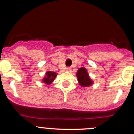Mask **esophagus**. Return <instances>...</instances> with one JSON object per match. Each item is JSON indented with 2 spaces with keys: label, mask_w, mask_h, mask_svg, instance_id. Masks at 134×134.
<instances>
[{
  "label": "esophagus",
  "mask_w": 134,
  "mask_h": 134,
  "mask_svg": "<svg viewBox=\"0 0 134 134\" xmlns=\"http://www.w3.org/2000/svg\"><path fill=\"white\" fill-rule=\"evenodd\" d=\"M66 70L68 72H70L72 70V69L70 68V67H67V69H66Z\"/></svg>",
  "instance_id": "34e87169"
}]
</instances>
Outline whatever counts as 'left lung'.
I'll return each mask as SVG.
<instances>
[{
    "label": "left lung",
    "instance_id": "8db88e82",
    "mask_svg": "<svg viewBox=\"0 0 134 134\" xmlns=\"http://www.w3.org/2000/svg\"><path fill=\"white\" fill-rule=\"evenodd\" d=\"M77 77L79 81V84L82 87H87L93 84V81L90 79L87 70L84 67L79 69L77 72Z\"/></svg>",
    "mask_w": 134,
    "mask_h": 134
}]
</instances>
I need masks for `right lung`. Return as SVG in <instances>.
<instances>
[{"label":"right lung","instance_id":"1","mask_svg":"<svg viewBox=\"0 0 134 134\" xmlns=\"http://www.w3.org/2000/svg\"><path fill=\"white\" fill-rule=\"evenodd\" d=\"M57 74L56 72H52V71H48L46 73V76L43 79V82L47 84H50L54 81L55 78L56 77Z\"/></svg>","mask_w":134,"mask_h":134}]
</instances>
